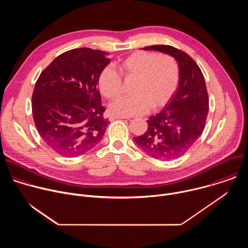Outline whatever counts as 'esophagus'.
Instances as JSON below:
<instances>
[{
  "label": "esophagus",
  "mask_w": 248,
  "mask_h": 248,
  "mask_svg": "<svg viewBox=\"0 0 248 248\" xmlns=\"http://www.w3.org/2000/svg\"><path fill=\"white\" fill-rule=\"evenodd\" d=\"M109 119H110V121H114V120H117V119H128V120H130V118H128V117H125V116H118V115H111V116L109 117Z\"/></svg>",
  "instance_id": "esophagus-1"
}]
</instances>
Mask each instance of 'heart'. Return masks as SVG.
Instances as JSON below:
<instances>
[{"mask_svg":"<svg viewBox=\"0 0 248 248\" xmlns=\"http://www.w3.org/2000/svg\"><path fill=\"white\" fill-rule=\"evenodd\" d=\"M119 75L110 66L105 67L98 78L102 95L109 100L120 98L124 92V80H134V96L114 102L110 110L122 116H140L152 107L159 110L170 101L178 89L180 69L176 61L169 55L136 51L119 62Z\"/></svg>","mask_w":248,"mask_h":248,"instance_id":"obj_1","label":"heart"}]
</instances>
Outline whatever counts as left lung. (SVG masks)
Returning <instances> with one entry per match:
<instances>
[{
    "instance_id": "obj_1",
    "label": "left lung",
    "mask_w": 248,
    "mask_h": 248,
    "mask_svg": "<svg viewBox=\"0 0 248 248\" xmlns=\"http://www.w3.org/2000/svg\"><path fill=\"white\" fill-rule=\"evenodd\" d=\"M172 56L179 62L180 83L169 105L147 121V131L133 137L148 155L171 160L186 153L202 134L209 111V97L200 67L186 52L170 45L143 48Z\"/></svg>"
}]
</instances>
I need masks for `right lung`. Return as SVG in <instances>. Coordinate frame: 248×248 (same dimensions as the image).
Listing matches in <instances>:
<instances>
[{"instance_id": "obj_1", "label": "right lung", "mask_w": 248, "mask_h": 248, "mask_svg": "<svg viewBox=\"0 0 248 248\" xmlns=\"http://www.w3.org/2000/svg\"><path fill=\"white\" fill-rule=\"evenodd\" d=\"M110 62L100 50L78 48L58 56L38 78L32 115L44 142L63 157L94 148L109 124L97 86Z\"/></svg>"}]
</instances>
